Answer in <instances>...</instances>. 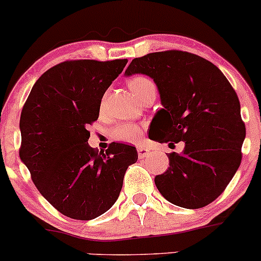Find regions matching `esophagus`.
<instances>
[{
    "label": "esophagus",
    "instance_id": "esophagus-1",
    "mask_svg": "<svg viewBox=\"0 0 261 261\" xmlns=\"http://www.w3.org/2000/svg\"><path fill=\"white\" fill-rule=\"evenodd\" d=\"M138 154H139V158H145V156H148L149 154H150V149H148L146 146H143V145H139L138 146Z\"/></svg>",
    "mask_w": 261,
    "mask_h": 261
}]
</instances>
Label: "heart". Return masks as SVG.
Instances as JSON below:
<instances>
[{
    "instance_id": "1",
    "label": "heart",
    "mask_w": 261,
    "mask_h": 261,
    "mask_svg": "<svg viewBox=\"0 0 261 261\" xmlns=\"http://www.w3.org/2000/svg\"><path fill=\"white\" fill-rule=\"evenodd\" d=\"M128 88L131 89L133 94L136 98L140 97L146 90L155 88L154 83L145 76H134L128 80ZM105 106V100L102 102V108ZM141 135V127L135 123H122V125L116 126L111 133L112 139L123 143H136Z\"/></svg>"
}]
</instances>
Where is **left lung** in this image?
<instances>
[{
    "label": "left lung",
    "instance_id": "8db88e82",
    "mask_svg": "<svg viewBox=\"0 0 261 261\" xmlns=\"http://www.w3.org/2000/svg\"><path fill=\"white\" fill-rule=\"evenodd\" d=\"M154 80L163 108L154 116L149 138L184 141L181 154L169 153V167L154 178L169 203L199 209L216 200L239 169L246 127L236 92L211 61L182 50L134 58L126 76Z\"/></svg>",
    "mask_w": 261,
    "mask_h": 261
}]
</instances>
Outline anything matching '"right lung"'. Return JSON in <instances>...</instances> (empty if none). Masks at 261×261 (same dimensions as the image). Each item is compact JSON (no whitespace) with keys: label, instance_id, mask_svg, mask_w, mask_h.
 Masks as SVG:
<instances>
[{"label":"right lung","instance_id":"1","mask_svg":"<svg viewBox=\"0 0 261 261\" xmlns=\"http://www.w3.org/2000/svg\"><path fill=\"white\" fill-rule=\"evenodd\" d=\"M127 60L65 61L37 80L20 116V159L43 198L63 216L90 221L118 199L123 176L138 161L135 146H89L88 126Z\"/></svg>","mask_w":261,"mask_h":261}]
</instances>
